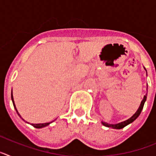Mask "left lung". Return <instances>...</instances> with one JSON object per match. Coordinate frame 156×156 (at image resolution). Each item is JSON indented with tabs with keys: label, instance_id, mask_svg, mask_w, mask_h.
<instances>
[{
	"label": "left lung",
	"instance_id": "1",
	"mask_svg": "<svg viewBox=\"0 0 156 156\" xmlns=\"http://www.w3.org/2000/svg\"><path fill=\"white\" fill-rule=\"evenodd\" d=\"M146 99H147V94H146L144 96V98H143V100L141 101V102H140V106H139L138 109L137 110V112H135V113L133 114V115H132L130 118H129V119H128L127 120H125V121H123V122H119V123H116V124H109V123L105 122H103V121L101 122V123H102L105 126L113 128V129H122V128L125 127V126H127L128 124H129V123L133 122V121H134L135 119H137V117L139 116V115H140V112H141V111H142L143 107H144V102H145Z\"/></svg>",
	"mask_w": 156,
	"mask_h": 156
}]
</instances>
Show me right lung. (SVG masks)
<instances>
[{"label": "right lung", "mask_w": 156, "mask_h": 156, "mask_svg": "<svg viewBox=\"0 0 156 156\" xmlns=\"http://www.w3.org/2000/svg\"><path fill=\"white\" fill-rule=\"evenodd\" d=\"M12 102H13L14 108H16V112H17L18 115H19V116L21 117V115H19V112H18L17 108H16V105H15V102H14V99H13V95H12ZM21 118H22V117H21ZM22 119H23V118H22ZM51 122H45V123H37V124H34V123H32L31 125H32V126H34V127H36V128H42V127H45V126H48V125H49V124H50V123H51Z\"/></svg>", "instance_id": "1"}]
</instances>
